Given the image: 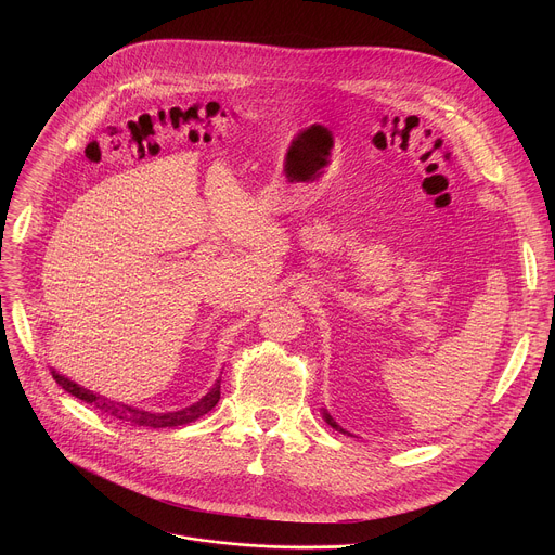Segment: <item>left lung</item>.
<instances>
[{"instance_id":"obj_1","label":"left lung","mask_w":555,"mask_h":555,"mask_svg":"<svg viewBox=\"0 0 555 555\" xmlns=\"http://www.w3.org/2000/svg\"><path fill=\"white\" fill-rule=\"evenodd\" d=\"M323 415H325V422H327L330 426H334V428H336V430H340V433H347V430H343V428H340V426H338V424L332 420V415H330L327 411H323Z\"/></svg>"}]
</instances>
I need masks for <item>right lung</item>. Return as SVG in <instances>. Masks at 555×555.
Wrapping results in <instances>:
<instances>
[{"label": "right lung", "mask_w": 555, "mask_h": 555, "mask_svg": "<svg viewBox=\"0 0 555 555\" xmlns=\"http://www.w3.org/2000/svg\"><path fill=\"white\" fill-rule=\"evenodd\" d=\"M52 377L56 379V384L63 390H67L69 395H74V398H78V400L92 404L101 413H107V415H112L116 420H122V422H127L131 426H146V428H173V426H184L189 422L199 420L202 415H206L208 411H212L217 406V402H219V388H221V379H217L212 384V388L204 395L199 402H195L193 406H186L182 411H171V413H153V411H142V409L127 406L122 402L107 400V398H103V395H99L94 390H88L83 386H78L76 382L67 379L65 375L56 373L54 369H52Z\"/></svg>", "instance_id": "obj_1"}]
</instances>
